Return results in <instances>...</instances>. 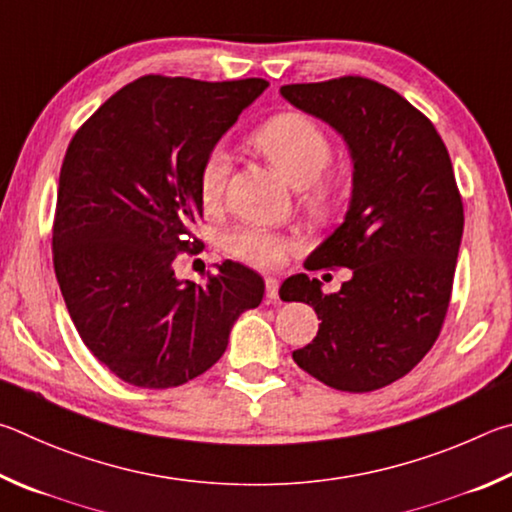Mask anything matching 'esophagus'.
I'll use <instances>...</instances> for the list:
<instances>
[{"label": "esophagus", "instance_id": "34e87169", "mask_svg": "<svg viewBox=\"0 0 512 512\" xmlns=\"http://www.w3.org/2000/svg\"><path fill=\"white\" fill-rule=\"evenodd\" d=\"M265 297L267 301H276L279 299V281L270 276V279H265Z\"/></svg>", "mask_w": 512, "mask_h": 512}]
</instances>
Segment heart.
Segmentation results:
<instances>
[{"label": "heart", "mask_w": 512, "mask_h": 512, "mask_svg": "<svg viewBox=\"0 0 512 512\" xmlns=\"http://www.w3.org/2000/svg\"><path fill=\"white\" fill-rule=\"evenodd\" d=\"M254 146L270 159V164L292 186L306 188V200L312 209L324 211L333 202L330 186L319 182L330 164V141L315 121L303 114H279L254 132ZM229 175V152L215 146L204 157L200 170V197L204 206L218 204ZM227 249L240 261L272 267L281 263L290 242L256 227H242L227 236Z\"/></svg>", "instance_id": "1"}]
</instances>
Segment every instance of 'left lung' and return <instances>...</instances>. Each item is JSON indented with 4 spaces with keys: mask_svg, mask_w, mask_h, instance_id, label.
<instances>
[{
    "mask_svg": "<svg viewBox=\"0 0 512 512\" xmlns=\"http://www.w3.org/2000/svg\"><path fill=\"white\" fill-rule=\"evenodd\" d=\"M281 96L330 125L353 164L344 220L306 261V270L348 267L351 279L335 294L308 274L283 281L281 299L321 319L292 357L333 389H382L423 360L450 306L463 236L450 155L432 121L375 80L283 85Z\"/></svg>",
    "mask_w": 512,
    "mask_h": 512,
    "instance_id": "1",
    "label": "left lung"
}]
</instances>
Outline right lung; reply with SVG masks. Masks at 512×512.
<instances>
[{
	"mask_svg": "<svg viewBox=\"0 0 512 512\" xmlns=\"http://www.w3.org/2000/svg\"><path fill=\"white\" fill-rule=\"evenodd\" d=\"M263 78L204 83L143 76L89 116L60 168L53 270L80 339L116 378L179 387L227 351L236 319L263 301V276L215 265L204 283L175 274L200 240V170Z\"/></svg>",
	"mask_w": 512,
	"mask_h": 512,
	"instance_id": "add662e5",
	"label": "right lung"
}]
</instances>
